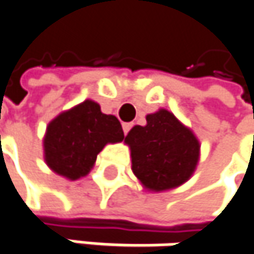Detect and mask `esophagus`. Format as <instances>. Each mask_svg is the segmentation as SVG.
Listing matches in <instances>:
<instances>
[{"label": "esophagus", "instance_id": "1", "mask_svg": "<svg viewBox=\"0 0 254 254\" xmlns=\"http://www.w3.org/2000/svg\"><path fill=\"white\" fill-rule=\"evenodd\" d=\"M122 127H124V133L127 135V132L130 130V127H132V124H129V122H127V124H124V125H122Z\"/></svg>", "mask_w": 254, "mask_h": 254}]
</instances>
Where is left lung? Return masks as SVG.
Masks as SVG:
<instances>
[{
  "label": "left lung",
  "mask_w": 254,
  "mask_h": 254,
  "mask_svg": "<svg viewBox=\"0 0 254 254\" xmlns=\"http://www.w3.org/2000/svg\"><path fill=\"white\" fill-rule=\"evenodd\" d=\"M132 171L151 191H165L190 180L200 158V142L171 112L146 115L145 127H133L125 138Z\"/></svg>",
  "instance_id": "8db88e82"
}]
</instances>
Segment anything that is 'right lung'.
I'll return each mask as SVG.
<instances>
[{"instance_id": "1", "label": "right lung", "mask_w": 254, "mask_h": 254, "mask_svg": "<svg viewBox=\"0 0 254 254\" xmlns=\"http://www.w3.org/2000/svg\"><path fill=\"white\" fill-rule=\"evenodd\" d=\"M125 138L113 115H105L93 100L60 113L47 127L44 159L53 171L74 181L87 175L106 143Z\"/></svg>"}]
</instances>
